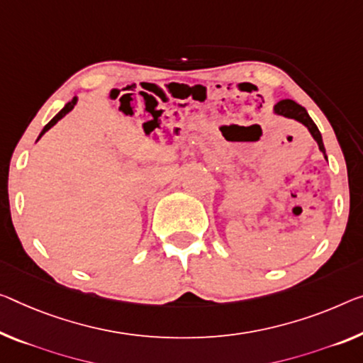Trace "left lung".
I'll return each mask as SVG.
<instances>
[{
	"instance_id": "left-lung-1",
	"label": "left lung",
	"mask_w": 363,
	"mask_h": 363,
	"mask_svg": "<svg viewBox=\"0 0 363 363\" xmlns=\"http://www.w3.org/2000/svg\"><path fill=\"white\" fill-rule=\"evenodd\" d=\"M274 111L277 115H282V116H287V118L297 120V121H300V123L308 128L311 136H313V139L318 143V146H320V150L323 154H325V157H326V150H325V144H323L321 133L316 128V125L313 123V120L310 118V115L306 113V110L302 107V105L294 102V100L286 99V100H281V102L276 104Z\"/></svg>"
}]
</instances>
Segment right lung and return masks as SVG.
<instances>
[{
    "label": "right lung",
    "instance_id": "obj_1",
    "mask_svg": "<svg viewBox=\"0 0 363 363\" xmlns=\"http://www.w3.org/2000/svg\"><path fill=\"white\" fill-rule=\"evenodd\" d=\"M76 102H77V99L74 97V99H72L71 100V102H68V104H66L65 105V108L63 110H61L60 111V113L57 115V116H55V118L52 120V121H50V123L48 125H45V128H43V130H42V133H40V136H38V139H40L43 135H45V133L50 130V128H52L53 125H57L58 123V121L61 120V118H63V116L66 115V113H69V111L72 110V108H74V105H76Z\"/></svg>",
    "mask_w": 363,
    "mask_h": 363
}]
</instances>
